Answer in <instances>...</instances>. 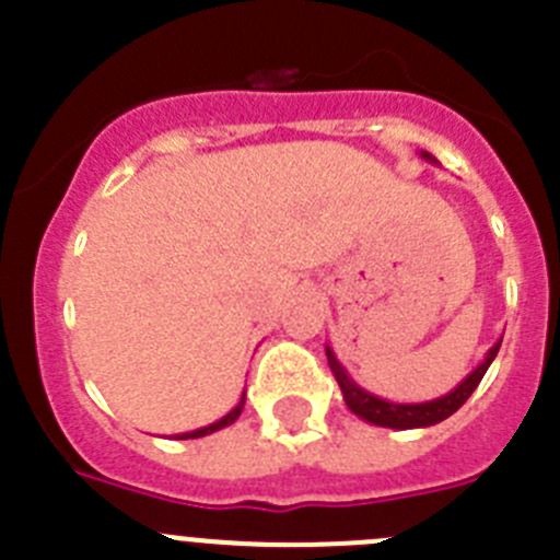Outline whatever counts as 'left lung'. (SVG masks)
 Instances as JSON below:
<instances>
[{
  "label": "left lung",
  "instance_id": "left-lung-1",
  "mask_svg": "<svg viewBox=\"0 0 560 560\" xmlns=\"http://www.w3.org/2000/svg\"><path fill=\"white\" fill-rule=\"evenodd\" d=\"M420 156L429 159V162H434V159H431V153H420ZM500 340L487 351L483 363H478V369H472L470 374H467L465 380L454 387V390L445 393V396H440V398H431V401H420V404L387 401V398H380V396H374V393L365 390V387H360L354 380H351L349 371L340 365V360L335 357V351L329 349V346H327V360H329V369H332L335 380H338L340 393H343L346 407H349L357 418H363L365 423L385 425V429H401V431L404 429H425V425H434V423H440V420L451 418V415H454L456 409H459L462 404L472 396V390L478 387V382L483 380L487 369L492 365L494 357H498Z\"/></svg>",
  "mask_w": 560,
  "mask_h": 560
}]
</instances>
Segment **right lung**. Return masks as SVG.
<instances>
[{
  "mask_svg": "<svg viewBox=\"0 0 560 560\" xmlns=\"http://www.w3.org/2000/svg\"><path fill=\"white\" fill-rule=\"evenodd\" d=\"M244 393H247V390H244ZM244 393H242V401H238L236 407H233L231 412L225 415V418H220V420H217V423H211V425H203V429H197V431H186V434H178L180 440H195V436L214 434V431H220V429H225V425H231L233 420H236L238 415H242V409H244Z\"/></svg>",
  "mask_w": 560,
  "mask_h": 560,
  "instance_id": "obj_1",
  "label": "right lung"
}]
</instances>
